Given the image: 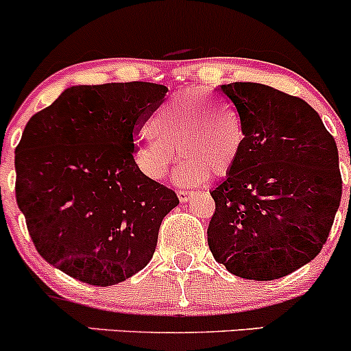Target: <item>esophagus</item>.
Instances as JSON below:
<instances>
[{
	"label": "esophagus",
	"mask_w": 351,
	"mask_h": 351,
	"mask_svg": "<svg viewBox=\"0 0 351 351\" xmlns=\"http://www.w3.org/2000/svg\"><path fill=\"white\" fill-rule=\"evenodd\" d=\"M193 195H195V192H192V190H178L180 202H189Z\"/></svg>",
	"instance_id": "34e87169"
}]
</instances>
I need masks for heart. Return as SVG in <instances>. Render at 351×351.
<instances>
[{
  "label": "heart",
  "instance_id": "1",
  "mask_svg": "<svg viewBox=\"0 0 351 351\" xmlns=\"http://www.w3.org/2000/svg\"><path fill=\"white\" fill-rule=\"evenodd\" d=\"M149 139L134 149V165L146 178L166 176L175 149L180 185H200L222 178L234 168L244 146L241 115L229 101L215 98L204 88H190L162 104L147 123Z\"/></svg>",
  "mask_w": 351,
  "mask_h": 351
}]
</instances>
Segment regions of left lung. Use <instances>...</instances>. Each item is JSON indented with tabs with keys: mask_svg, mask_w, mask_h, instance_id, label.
Segmentation results:
<instances>
[{
	"mask_svg": "<svg viewBox=\"0 0 351 351\" xmlns=\"http://www.w3.org/2000/svg\"><path fill=\"white\" fill-rule=\"evenodd\" d=\"M244 127L234 168L210 192L207 241L246 280L282 278L319 254L341 200L338 147L302 98L260 83L222 84Z\"/></svg>",
	"mask_w": 351,
	"mask_h": 351,
	"instance_id": "obj_1",
	"label": "left lung"
}]
</instances>
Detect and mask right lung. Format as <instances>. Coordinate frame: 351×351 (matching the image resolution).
<instances>
[{"label": "right lung", "mask_w": 351, "mask_h": 351, "mask_svg": "<svg viewBox=\"0 0 351 351\" xmlns=\"http://www.w3.org/2000/svg\"><path fill=\"white\" fill-rule=\"evenodd\" d=\"M166 91L144 81L71 86L25 125L16 204L38 254L76 280L108 287L143 270L180 204L134 165L141 127Z\"/></svg>", "instance_id": "1"}]
</instances>
